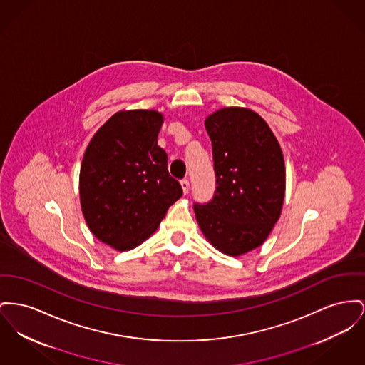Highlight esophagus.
Here are the masks:
<instances>
[{
  "label": "esophagus",
  "instance_id": "34e87169",
  "mask_svg": "<svg viewBox=\"0 0 365 365\" xmlns=\"http://www.w3.org/2000/svg\"><path fill=\"white\" fill-rule=\"evenodd\" d=\"M180 186H182V190H183V193H189V189H190V183H189V180H187V179H183V180H180Z\"/></svg>",
  "mask_w": 365,
  "mask_h": 365
}]
</instances>
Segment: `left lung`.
Instances as JSON below:
<instances>
[{"instance_id": "1", "label": "left lung", "mask_w": 365, "mask_h": 365, "mask_svg": "<svg viewBox=\"0 0 365 365\" xmlns=\"http://www.w3.org/2000/svg\"><path fill=\"white\" fill-rule=\"evenodd\" d=\"M212 142L216 192L194 205L207 241L229 257L260 247L279 220L285 195V165L279 140L257 111L219 108L205 118Z\"/></svg>"}]
</instances>
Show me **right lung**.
I'll return each instance as SVG.
<instances>
[{"label":"right lung","instance_id":"add662e5","mask_svg":"<svg viewBox=\"0 0 365 365\" xmlns=\"http://www.w3.org/2000/svg\"><path fill=\"white\" fill-rule=\"evenodd\" d=\"M164 114L121 110L96 130L80 170V204L91 233L115 251L140 245L158 229L182 187L158 146Z\"/></svg>","mask_w":365,"mask_h":365}]
</instances>
